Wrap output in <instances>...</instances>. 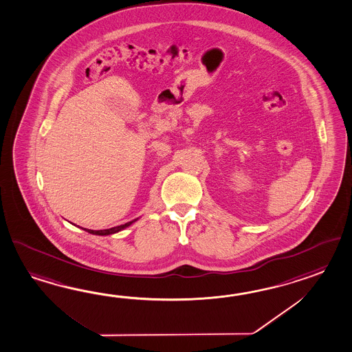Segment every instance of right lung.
<instances>
[{"label": "right lung", "mask_w": 352, "mask_h": 352, "mask_svg": "<svg viewBox=\"0 0 352 352\" xmlns=\"http://www.w3.org/2000/svg\"><path fill=\"white\" fill-rule=\"evenodd\" d=\"M133 221H130V222H127L125 225H121V226L112 227V228H109V230H100V231H94V230H86L87 232H89V234H115V232H118V231H121V230H124L126 227L130 226L131 223H133Z\"/></svg>", "instance_id": "add662e5"}]
</instances>
